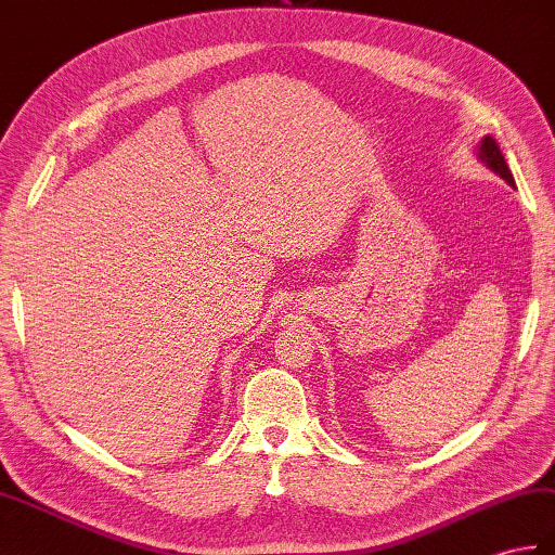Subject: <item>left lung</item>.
Masks as SVG:
<instances>
[{
  "label": "left lung",
  "instance_id": "1",
  "mask_svg": "<svg viewBox=\"0 0 555 555\" xmlns=\"http://www.w3.org/2000/svg\"><path fill=\"white\" fill-rule=\"evenodd\" d=\"M480 158H482L489 167H492L494 172H499L501 177H504L508 184H515V182H513V175H511V170H508V165H506L504 156H501V151H499L496 141H494L492 137H485V139H482V144H480Z\"/></svg>",
  "mask_w": 555,
  "mask_h": 555
}]
</instances>
